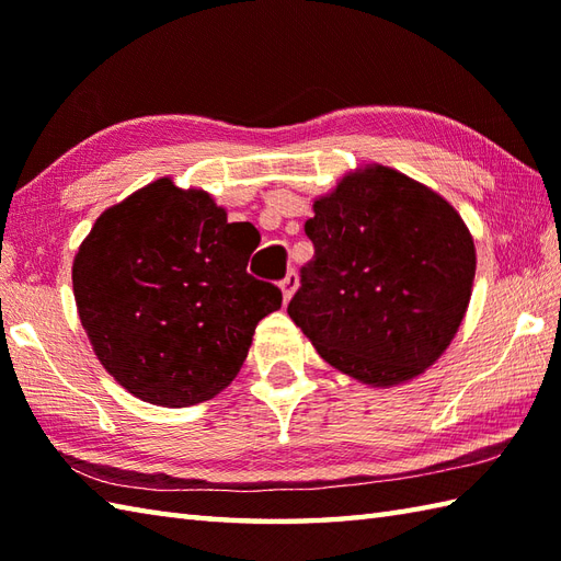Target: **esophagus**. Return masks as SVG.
<instances>
[{"mask_svg":"<svg viewBox=\"0 0 561 561\" xmlns=\"http://www.w3.org/2000/svg\"><path fill=\"white\" fill-rule=\"evenodd\" d=\"M279 287H282V296H284V304H289V299H291V296H294L296 287H299V274H296V272H289V274H287V277H284V279H282V284H279Z\"/></svg>","mask_w":561,"mask_h":561,"instance_id":"esophagus-1","label":"esophagus"}]
</instances>
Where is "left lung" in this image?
I'll list each match as a JSON object with an SVG mask.
<instances>
[{
	"label": "left lung",
	"mask_w": 561,
	"mask_h": 561,
	"mask_svg": "<svg viewBox=\"0 0 561 561\" xmlns=\"http://www.w3.org/2000/svg\"><path fill=\"white\" fill-rule=\"evenodd\" d=\"M313 211L316 255L287 313L330 366L362 383L420 376L470 304L478 257L460 214L388 165L344 175Z\"/></svg>",
	"instance_id": "8db88e82"
}]
</instances>
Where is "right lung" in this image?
Listing matches in <instances>:
<instances>
[{
  "instance_id": "1",
  "label": "right lung",
  "mask_w": 561,
  "mask_h": 561,
  "mask_svg": "<svg viewBox=\"0 0 561 561\" xmlns=\"http://www.w3.org/2000/svg\"><path fill=\"white\" fill-rule=\"evenodd\" d=\"M257 231L202 190L159 178L93 224L71 267L91 347L117 383L161 408L231 383L282 291L248 274Z\"/></svg>"
}]
</instances>
